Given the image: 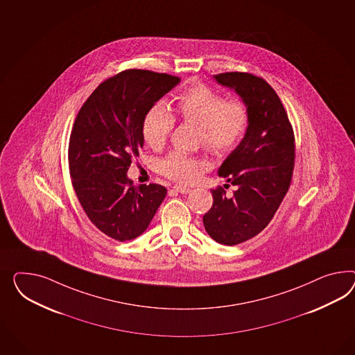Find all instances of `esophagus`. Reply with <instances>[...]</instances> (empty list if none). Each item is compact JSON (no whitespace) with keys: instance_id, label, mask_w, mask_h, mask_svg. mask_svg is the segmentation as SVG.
I'll return each instance as SVG.
<instances>
[{"instance_id":"esophagus-1","label":"esophagus","mask_w":355,"mask_h":355,"mask_svg":"<svg viewBox=\"0 0 355 355\" xmlns=\"http://www.w3.org/2000/svg\"><path fill=\"white\" fill-rule=\"evenodd\" d=\"M173 191L178 192V193H189V192H191V189H189L186 186H181V184H175L173 187Z\"/></svg>"}]
</instances>
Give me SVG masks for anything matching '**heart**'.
I'll use <instances>...</instances> for the list:
<instances>
[{
    "mask_svg": "<svg viewBox=\"0 0 355 355\" xmlns=\"http://www.w3.org/2000/svg\"><path fill=\"white\" fill-rule=\"evenodd\" d=\"M177 108L184 121L202 126V144L214 153H227L236 147L250 126V111L244 102L227 101L220 92L207 85L186 90L178 96ZM174 123L175 119L166 105L155 103L142 121L144 142L153 150L162 148ZM200 168V162L182 153H169L160 163V172L180 182H192Z\"/></svg>",
    "mask_w": 355,
    "mask_h": 355,
    "instance_id": "obj_1",
    "label": "heart"
}]
</instances>
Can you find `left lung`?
Returning a JSON list of instances; mask_svg holds the SVG:
<instances>
[{"instance_id":"8db88e82","label":"left lung","mask_w":355,"mask_h":355,"mask_svg":"<svg viewBox=\"0 0 355 355\" xmlns=\"http://www.w3.org/2000/svg\"><path fill=\"white\" fill-rule=\"evenodd\" d=\"M213 78L232 89L250 111L247 133L218 169L236 190L231 198L222 187L211 190L213 205L202 217L211 239L236 245L259 234L278 211L292 180L295 137L279 96L263 78L244 72Z\"/></svg>"}]
</instances>
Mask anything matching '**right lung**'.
I'll list each match as a JSON object with an SVG mask.
<instances>
[{
    "label": "right lung",
    "mask_w": 355,
    "mask_h": 355,
    "mask_svg": "<svg viewBox=\"0 0 355 355\" xmlns=\"http://www.w3.org/2000/svg\"><path fill=\"white\" fill-rule=\"evenodd\" d=\"M180 83L128 69L96 87L77 114L68 146L72 184L89 220L112 239L144 234L166 195L156 183L135 186L126 173L144 147L146 112Z\"/></svg>",
    "instance_id": "obj_1"
}]
</instances>
